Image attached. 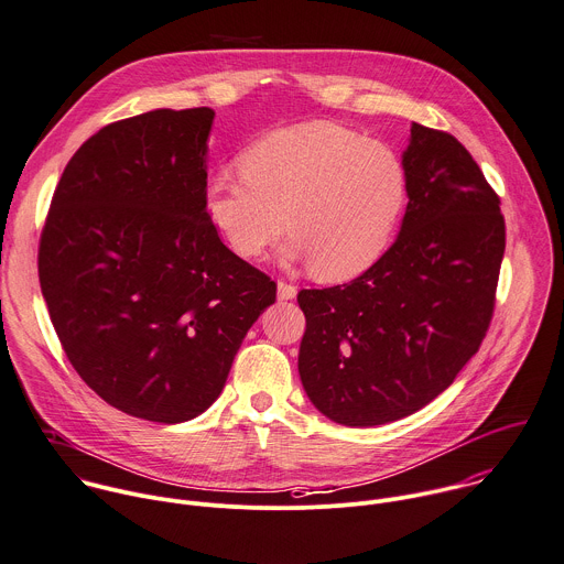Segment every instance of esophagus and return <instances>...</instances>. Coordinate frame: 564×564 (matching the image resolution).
<instances>
[{"label":"esophagus","mask_w":564,"mask_h":564,"mask_svg":"<svg viewBox=\"0 0 564 564\" xmlns=\"http://www.w3.org/2000/svg\"><path fill=\"white\" fill-rule=\"evenodd\" d=\"M296 292H299V288L292 285V283H285V281H279V283H276V296H279V301H292V299L296 296Z\"/></svg>","instance_id":"obj_1"}]
</instances>
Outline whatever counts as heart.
<instances>
[{"label":"heart","mask_w":564,"mask_h":564,"mask_svg":"<svg viewBox=\"0 0 564 564\" xmlns=\"http://www.w3.org/2000/svg\"><path fill=\"white\" fill-rule=\"evenodd\" d=\"M241 178L210 176L204 213L224 243L259 259L288 230L285 261L321 281L367 272L394 241L408 206V167L379 139L334 121L272 130L239 156Z\"/></svg>","instance_id":"b5f03b06"}]
</instances>
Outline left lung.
<instances>
[{"mask_svg":"<svg viewBox=\"0 0 564 564\" xmlns=\"http://www.w3.org/2000/svg\"><path fill=\"white\" fill-rule=\"evenodd\" d=\"M408 210L390 250L358 279L301 290V383L347 427L405 419L478 351L505 254L500 199L465 145L412 123Z\"/></svg>","mask_w":564,"mask_h":564,"instance_id":"1","label":"left lung"}]
</instances>
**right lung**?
I'll use <instances>...</instances> for the list:
<instances>
[{"instance_id": "1", "label": "right lung", "mask_w": 564, "mask_h": 564, "mask_svg": "<svg viewBox=\"0 0 564 564\" xmlns=\"http://www.w3.org/2000/svg\"><path fill=\"white\" fill-rule=\"evenodd\" d=\"M213 121V108H159L101 128L68 161L40 241L68 360L108 405L152 423L204 414L276 299L206 219Z\"/></svg>"}]
</instances>
